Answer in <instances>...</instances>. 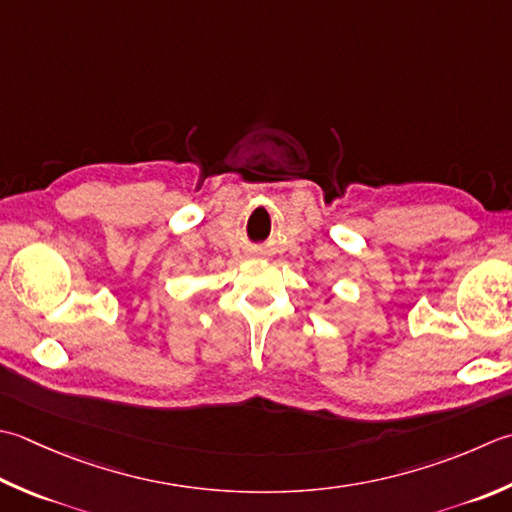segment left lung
Segmentation results:
<instances>
[{
	"instance_id": "1",
	"label": "left lung",
	"mask_w": 512,
	"mask_h": 512,
	"mask_svg": "<svg viewBox=\"0 0 512 512\" xmlns=\"http://www.w3.org/2000/svg\"><path fill=\"white\" fill-rule=\"evenodd\" d=\"M328 302H330V297H328V299H326V304H328Z\"/></svg>"
}]
</instances>
